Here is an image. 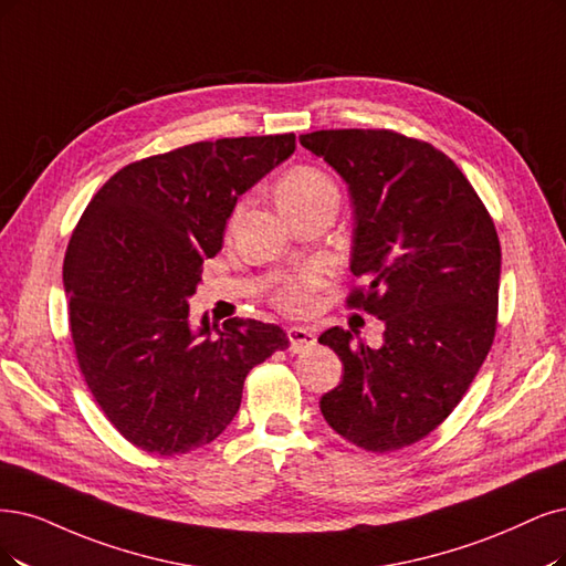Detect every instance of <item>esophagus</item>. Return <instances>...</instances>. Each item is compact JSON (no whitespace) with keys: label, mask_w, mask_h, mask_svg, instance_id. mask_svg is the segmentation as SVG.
Wrapping results in <instances>:
<instances>
[{"label":"esophagus","mask_w":566,"mask_h":566,"mask_svg":"<svg viewBox=\"0 0 566 566\" xmlns=\"http://www.w3.org/2000/svg\"><path fill=\"white\" fill-rule=\"evenodd\" d=\"M286 336H289V349L294 354L307 352L310 347H315V343H317L315 333H312L310 328H303V326H291L286 331Z\"/></svg>","instance_id":"1"}]
</instances>
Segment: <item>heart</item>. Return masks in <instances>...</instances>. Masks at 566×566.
<instances>
[{"instance_id":"1","label":"heart","mask_w":566,"mask_h":566,"mask_svg":"<svg viewBox=\"0 0 566 566\" xmlns=\"http://www.w3.org/2000/svg\"><path fill=\"white\" fill-rule=\"evenodd\" d=\"M324 196H336V186L328 179L326 172H322L319 167L312 165H296L282 177L277 186V200L282 209L289 207H298L303 202H312ZM240 212V205L235 207V214ZM322 280L317 270H303L296 277L284 280L277 291H275V303L284 310L291 312V315H301V312H307L315 303V291L319 289Z\"/></svg>"}]
</instances>
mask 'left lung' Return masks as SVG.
Masks as SVG:
<instances>
[{
  "label": "left lung",
  "instance_id": "8db88e82",
  "mask_svg": "<svg viewBox=\"0 0 566 566\" xmlns=\"http://www.w3.org/2000/svg\"><path fill=\"white\" fill-rule=\"evenodd\" d=\"M349 186L347 307L385 322L382 347L349 331L319 336L343 361L322 396L328 427L368 452L422 441L462 401L496 333L501 244L488 207L452 158L394 130L298 137Z\"/></svg>",
  "mask_w": 566,
  "mask_h": 566
}]
</instances>
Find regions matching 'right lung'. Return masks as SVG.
<instances>
[{
    "label": "right lung",
    "instance_id": "add662e5",
    "mask_svg": "<svg viewBox=\"0 0 566 566\" xmlns=\"http://www.w3.org/2000/svg\"><path fill=\"white\" fill-rule=\"evenodd\" d=\"M296 149V135L223 137L135 160L93 196L62 280L74 354L95 403L135 448L172 457L212 443L249 370L289 347L275 324L188 322L202 263L238 198Z\"/></svg>",
    "mask_w": 566,
    "mask_h": 566
}]
</instances>
